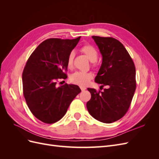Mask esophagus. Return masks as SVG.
Instances as JSON below:
<instances>
[{
	"label": "esophagus",
	"mask_w": 159,
	"mask_h": 159,
	"mask_svg": "<svg viewBox=\"0 0 159 159\" xmlns=\"http://www.w3.org/2000/svg\"><path fill=\"white\" fill-rule=\"evenodd\" d=\"M80 89H81V91H84V90L86 89V88H85V87H80Z\"/></svg>",
	"instance_id": "1"
}]
</instances>
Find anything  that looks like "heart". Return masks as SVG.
Listing matches in <instances>:
<instances>
[{"label": "heart", "mask_w": 159, "mask_h": 159, "mask_svg": "<svg viewBox=\"0 0 159 159\" xmlns=\"http://www.w3.org/2000/svg\"><path fill=\"white\" fill-rule=\"evenodd\" d=\"M80 51L88 57V58L91 61L92 67H96L98 65L96 60L98 57V52L92 45L86 44L80 48ZM74 58V53L71 52L67 57V66L69 68H72ZM93 75L90 72L75 71L70 76V81L71 83L80 86H85L89 81L92 79Z\"/></svg>", "instance_id": "1"}]
</instances>
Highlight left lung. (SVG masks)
<instances>
[{
	"label": "left lung",
	"instance_id": "8db88e82",
	"mask_svg": "<svg viewBox=\"0 0 159 159\" xmlns=\"http://www.w3.org/2000/svg\"><path fill=\"white\" fill-rule=\"evenodd\" d=\"M103 56L102 66L95 81L107 86L103 91L88 88L91 98L87 106L89 114L105 123L122 118L131 105L136 89L134 62L121 42L112 37L93 36Z\"/></svg>",
	"mask_w": 159,
	"mask_h": 159
}]
</instances>
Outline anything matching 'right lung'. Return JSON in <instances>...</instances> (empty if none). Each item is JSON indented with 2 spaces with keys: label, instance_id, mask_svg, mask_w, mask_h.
Returning a JSON list of instances; mask_svg holds the SVG:
<instances>
[{
  "label": "right lung",
  "instance_id": "obj_1",
  "mask_svg": "<svg viewBox=\"0 0 159 159\" xmlns=\"http://www.w3.org/2000/svg\"><path fill=\"white\" fill-rule=\"evenodd\" d=\"M49 38L42 42L28 59L22 72L23 94L31 113L44 123L58 121L81 89L76 85L57 87L66 79L67 57L80 39Z\"/></svg>",
  "mask_w": 159,
  "mask_h": 159
}]
</instances>
